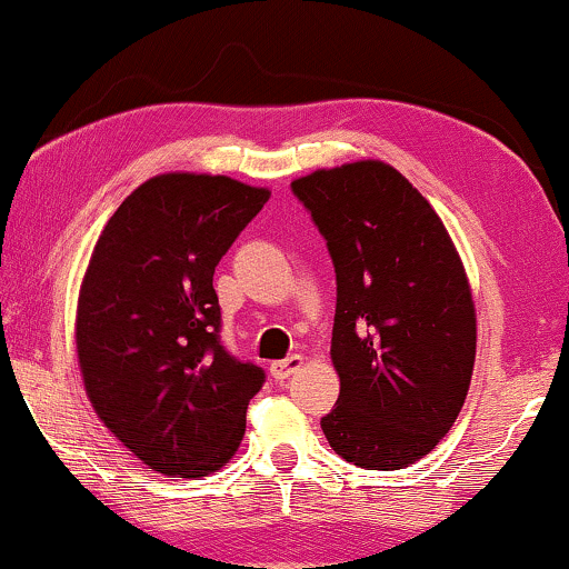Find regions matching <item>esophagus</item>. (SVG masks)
<instances>
[{
    "instance_id": "1",
    "label": "esophagus",
    "mask_w": 569,
    "mask_h": 569,
    "mask_svg": "<svg viewBox=\"0 0 569 569\" xmlns=\"http://www.w3.org/2000/svg\"><path fill=\"white\" fill-rule=\"evenodd\" d=\"M302 355H290L287 357V360H279V362H271V376H274L277 380H284V378H290L292 372H298L300 368H302Z\"/></svg>"
}]
</instances>
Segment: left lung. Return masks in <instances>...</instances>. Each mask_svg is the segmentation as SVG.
<instances>
[{"instance_id":"left-lung-1","label":"left lung","mask_w":569,"mask_h":569,"mask_svg":"<svg viewBox=\"0 0 569 569\" xmlns=\"http://www.w3.org/2000/svg\"><path fill=\"white\" fill-rule=\"evenodd\" d=\"M292 191L337 269L341 388L321 430L360 469H407L446 438L471 386L477 310L461 256L430 201L383 160L313 170Z\"/></svg>"}]
</instances>
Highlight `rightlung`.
Returning a JSON list of instances; mask_svg holds the SVG:
<instances>
[{"mask_svg": "<svg viewBox=\"0 0 569 569\" xmlns=\"http://www.w3.org/2000/svg\"><path fill=\"white\" fill-rule=\"evenodd\" d=\"M269 197L228 176H152L92 248L74 318L84 393L113 438L166 477L220 471L246 435L263 370L222 349L212 279Z\"/></svg>", "mask_w": 569, "mask_h": 569, "instance_id": "right-lung-1", "label": "right lung"}]
</instances>
